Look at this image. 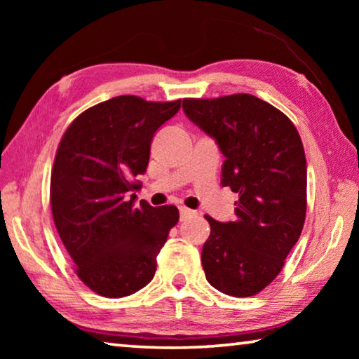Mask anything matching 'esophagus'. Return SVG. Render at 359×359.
Returning a JSON list of instances; mask_svg holds the SVG:
<instances>
[{"label":"esophagus","mask_w":359,"mask_h":359,"mask_svg":"<svg viewBox=\"0 0 359 359\" xmlns=\"http://www.w3.org/2000/svg\"><path fill=\"white\" fill-rule=\"evenodd\" d=\"M194 215V210L191 209H187V208H180V220L184 222L187 220V218H190Z\"/></svg>","instance_id":"esophagus-1"}]
</instances>
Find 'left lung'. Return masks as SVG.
I'll return each mask as SVG.
<instances>
[{
  "label": "left lung",
  "mask_w": 359,
  "mask_h": 359,
  "mask_svg": "<svg viewBox=\"0 0 359 359\" xmlns=\"http://www.w3.org/2000/svg\"><path fill=\"white\" fill-rule=\"evenodd\" d=\"M182 107L217 141L226 158L222 185L239 196L234 222L205 215V278L224 294L253 296L282 271L306 220L307 166L299 133L283 112L247 93L187 98Z\"/></svg>",
  "instance_id": "1"
}]
</instances>
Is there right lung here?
<instances>
[{"mask_svg": "<svg viewBox=\"0 0 359 359\" xmlns=\"http://www.w3.org/2000/svg\"><path fill=\"white\" fill-rule=\"evenodd\" d=\"M180 100L121 95L83 111L65 131L50 177L53 222L76 274L104 297H123L155 276L156 257L179 222L175 205L135 208L155 131Z\"/></svg>", "mask_w": 359, "mask_h": 359, "instance_id": "obj_1", "label": "right lung"}]
</instances>
